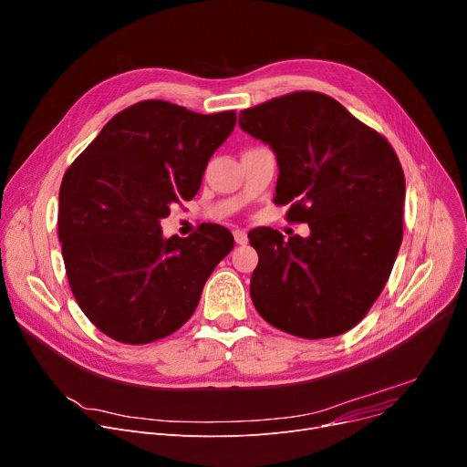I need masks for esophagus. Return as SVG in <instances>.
I'll use <instances>...</instances> for the list:
<instances>
[{"instance_id":"esophagus-1","label":"esophagus","mask_w":467,"mask_h":467,"mask_svg":"<svg viewBox=\"0 0 467 467\" xmlns=\"http://www.w3.org/2000/svg\"><path fill=\"white\" fill-rule=\"evenodd\" d=\"M234 239L237 244H246V241H248L244 230H234Z\"/></svg>"}]
</instances>
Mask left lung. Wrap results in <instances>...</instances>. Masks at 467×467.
I'll return each instance as SVG.
<instances>
[{"mask_svg": "<svg viewBox=\"0 0 467 467\" xmlns=\"http://www.w3.org/2000/svg\"><path fill=\"white\" fill-rule=\"evenodd\" d=\"M276 153L275 203L310 235L248 234L258 253L250 297L273 327L338 337L361 321L389 280L404 235L406 179L392 146L329 95L296 91L239 114Z\"/></svg>", "mask_w": 467, "mask_h": 467, "instance_id": "1", "label": "left lung"}]
</instances>
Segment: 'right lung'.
<instances>
[{
  "label": "right lung",
  "instance_id": "right-lung-1",
  "mask_svg": "<svg viewBox=\"0 0 467 467\" xmlns=\"http://www.w3.org/2000/svg\"><path fill=\"white\" fill-rule=\"evenodd\" d=\"M235 112L196 114L141 100L116 114L70 164L59 189L57 235L78 306L123 344H150L194 314L203 284L230 254L234 235L203 224L162 239L173 203L194 198Z\"/></svg>",
  "mask_w": 467,
  "mask_h": 467
}]
</instances>
